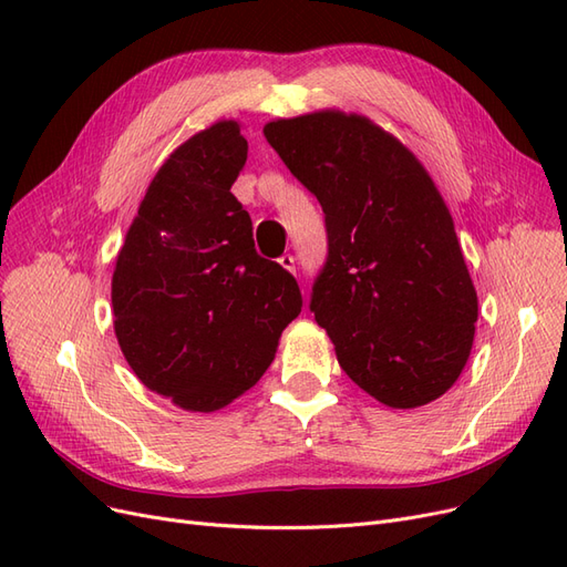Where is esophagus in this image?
<instances>
[{"label": "esophagus", "mask_w": 567, "mask_h": 567, "mask_svg": "<svg viewBox=\"0 0 567 567\" xmlns=\"http://www.w3.org/2000/svg\"><path fill=\"white\" fill-rule=\"evenodd\" d=\"M279 265H281L284 269H288V271H293V274H296V257L290 255V252H284V255L279 257Z\"/></svg>", "instance_id": "obj_1"}]
</instances>
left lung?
<instances>
[{"label":"left lung","mask_w":567,"mask_h":567,"mask_svg":"<svg viewBox=\"0 0 567 567\" xmlns=\"http://www.w3.org/2000/svg\"><path fill=\"white\" fill-rule=\"evenodd\" d=\"M265 136L323 210L329 250L310 312L338 364L388 406L437 400L466 367L477 296L433 179L362 115L277 120Z\"/></svg>","instance_id":"left-lung-1"}]
</instances>
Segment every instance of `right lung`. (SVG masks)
Segmentation results:
<instances>
[{
  "mask_svg": "<svg viewBox=\"0 0 567 567\" xmlns=\"http://www.w3.org/2000/svg\"><path fill=\"white\" fill-rule=\"evenodd\" d=\"M246 158L234 120L184 142L153 177L113 271L127 364L188 411L227 406L260 381L302 310L296 277L257 255L231 194Z\"/></svg>",
  "mask_w": 567,
  "mask_h": 567,
  "instance_id": "right-lung-1",
  "label": "right lung"
}]
</instances>
